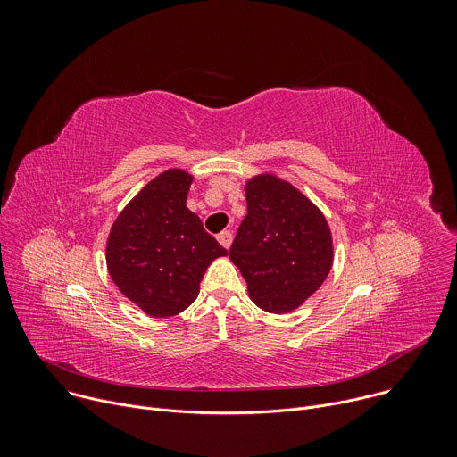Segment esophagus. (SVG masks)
<instances>
[{
	"label": "esophagus",
	"instance_id": "esophagus-1",
	"mask_svg": "<svg viewBox=\"0 0 457 457\" xmlns=\"http://www.w3.org/2000/svg\"><path fill=\"white\" fill-rule=\"evenodd\" d=\"M217 240L220 242V245L222 247H229L231 245V242H233V235H231V231H220L219 235H217Z\"/></svg>",
	"mask_w": 457,
	"mask_h": 457
}]
</instances>
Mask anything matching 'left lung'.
I'll return each instance as SVG.
<instances>
[{
  "label": "left lung",
  "mask_w": 457,
  "mask_h": 457,
  "mask_svg": "<svg viewBox=\"0 0 457 457\" xmlns=\"http://www.w3.org/2000/svg\"><path fill=\"white\" fill-rule=\"evenodd\" d=\"M244 217L229 258L247 282L251 300L268 312L302 305L328 278L333 238L321 212L275 175L245 184Z\"/></svg>",
  "instance_id": "8db88e82"
}]
</instances>
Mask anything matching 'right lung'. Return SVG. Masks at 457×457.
Wrapping results in <instances>:
<instances>
[{
    "mask_svg": "<svg viewBox=\"0 0 457 457\" xmlns=\"http://www.w3.org/2000/svg\"><path fill=\"white\" fill-rule=\"evenodd\" d=\"M191 180L182 170L155 177L120 212L108 237L112 280L150 316L184 311L197 298L212 260L228 254L186 208Z\"/></svg>",
    "mask_w": 457,
    "mask_h": 457,
    "instance_id": "right-lung-1",
    "label": "right lung"
}]
</instances>
